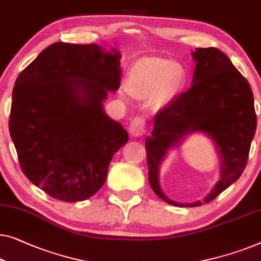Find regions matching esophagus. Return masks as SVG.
Instances as JSON below:
<instances>
[{"label":"esophagus","instance_id":"obj_1","mask_svg":"<svg viewBox=\"0 0 261 261\" xmlns=\"http://www.w3.org/2000/svg\"><path fill=\"white\" fill-rule=\"evenodd\" d=\"M147 124L146 120L143 118H135L130 121L129 124V132L133 137H142L143 134H146Z\"/></svg>","mask_w":261,"mask_h":261}]
</instances>
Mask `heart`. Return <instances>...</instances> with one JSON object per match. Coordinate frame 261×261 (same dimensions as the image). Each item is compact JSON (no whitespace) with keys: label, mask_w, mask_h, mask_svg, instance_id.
Instances as JSON below:
<instances>
[{"label":"heart","mask_w":261,"mask_h":261,"mask_svg":"<svg viewBox=\"0 0 261 261\" xmlns=\"http://www.w3.org/2000/svg\"><path fill=\"white\" fill-rule=\"evenodd\" d=\"M185 80V70L176 62L159 58L139 60L132 66L127 79V90L139 99H150L154 109L171 102Z\"/></svg>","instance_id":"b5f03b06"}]
</instances>
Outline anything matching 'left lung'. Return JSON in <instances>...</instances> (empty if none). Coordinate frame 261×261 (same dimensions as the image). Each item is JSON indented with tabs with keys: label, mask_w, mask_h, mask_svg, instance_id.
I'll return each instance as SVG.
<instances>
[{
	"label": "left lung",
	"mask_w": 261,
	"mask_h": 261,
	"mask_svg": "<svg viewBox=\"0 0 261 261\" xmlns=\"http://www.w3.org/2000/svg\"><path fill=\"white\" fill-rule=\"evenodd\" d=\"M192 55L196 62L192 87L158 113L152 135L145 142L150 187L164 201L179 207L212 201L239 179L256 128L251 86L231 60L218 48H196ZM196 131L208 135L217 146L221 179L203 202H172L160 188L158 167L169 149Z\"/></svg>",
	"instance_id": "obj_1"
}]
</instances>
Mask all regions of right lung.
Segmentation results:
<instances>
[{"label":"right lung","mask_w":261,"mask_h":261,"mask_svg":"<svg viewBox=\"0 0 261 261\" xmlns=\"http://www.w3.org/2000/svg\"><path fill=\"white\" fill-rule=\"evenodd\" d=\"M120 55L56 42L15 82L9 132L24 175L51 198L82 201L103 186L127 130L103 111L121 81Z\"/></svg>","instance_id":"1"}]
</instances>
